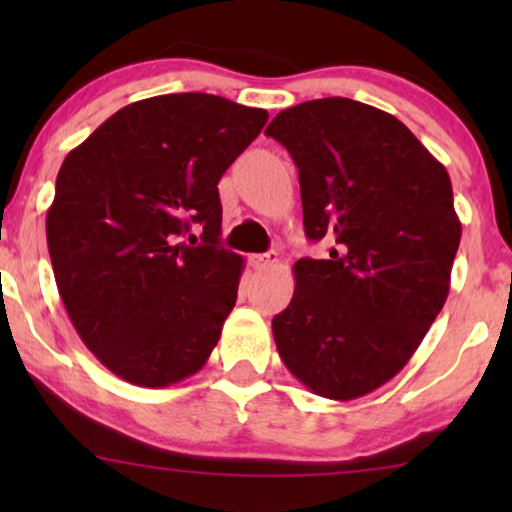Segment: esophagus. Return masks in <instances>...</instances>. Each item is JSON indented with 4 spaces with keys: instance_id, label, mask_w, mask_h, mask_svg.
Wrapping results in <instances>:
<instances>
[{
    "instance_id": "esophagus-1",
    "label": "esophagus",
    "mask_w": 512,
    "mask_h": 512,
    "mask_svg": "<svg viewBox=\"0 0 512 512\" xmlns=\"http://www.w3.org/2000/svg\"><path fill=\"white\" fill-rule=\"evenodd\" d=\"M249 263H251V268H256V270L270 268V265L277 263V251H268V254H251Z\"/></svg>"
}]
</instances>
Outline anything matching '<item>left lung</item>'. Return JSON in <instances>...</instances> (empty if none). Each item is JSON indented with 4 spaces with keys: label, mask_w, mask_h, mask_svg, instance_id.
I'll list each match as a JSON object with an SVG mask.
<instances>
[{
    "label": "left lung",
    "mask_w": 512,
    "mask_h": 512,
    "mask_svg": "<svg viewBox=\"0 0 512 512\" xmlns=\"http://www.w3.org/2000/svg\"><path fill=\"white\" fill-rule=\"evenodd\" d=\"M265 135L298 167L305 235L333 242L293 265L277 352L317 396L352 401L389 382L443 310L461 240L450 174L396 116L347 97L279 111Z\"/></svg>",
    "instance_id": "8db88e82"
}]
</instances>
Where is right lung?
Listing matches in <instances>:
<instances>
[{
    "label": "right lung",
    "mask_w": 512,
    "mask_h": 512,
    "mask_svg": "<svg viewBox=\"0 0 512 512\" xmlns=\"http://www.w3.org/2000/svg\"><path fill=\"white\" fill-rule=\"evenodd\" d=\"M265 121L219 95H158L67 153L46 214L55 284L79 338L121 380L170 387L219 342L244 270L219 247V179ZM193 225L198 248L178 242Z\"/></svg>",
    "instance_id": "obj_1"
}]
</instances>
